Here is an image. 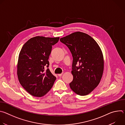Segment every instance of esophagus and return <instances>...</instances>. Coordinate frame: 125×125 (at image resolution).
<instances>
[{"label": "esophagus", "mask_w": 125, "mask_h": 125, "mask_svg": "<svg viewBox=\"0 0 125 125\" xmlns=\"http://www.w3.org/2000/svg\"><path fill=\"white\" fill-rule=\"evenodd\" d=\"M62 74H63V73H61V74H59L58 75V76H59V77H61V76L62 75Z\"/></svg>", "instance_id": "obj_1"}]
</instances>
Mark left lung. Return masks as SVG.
Here are the masks:
<instances>
[{"instance_id":"8db88e82","label":"left lung","mask_w":125,"mask_h":125,"mask_svg":"<svg viewBox=\"0 0 125 125\" xmlns=\"http://www.w3.org/2000/svg\"><path fill=\"white\" fill-rule=\"evenodd\" d=\"M60 41L69 48L73 58L70 88L78 95L88 94L98 85L103 73L104 59L99 46L90 35L80 31Z\"/></svg>"}]
</instances>
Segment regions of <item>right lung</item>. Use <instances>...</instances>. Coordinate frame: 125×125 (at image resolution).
I'll list each match as a JSON object with an SVG mask.
<instances>
[{
    "label": "right lung",
    "instance_id": "obj_1",
    "mask_svg": "<svg viewBox=\"0 0 125 125\" xmlns=\"http://www.w3.org/2000/svg\"><path fill=\"white\" fill-rule=\"evenodd\" d=\"M59 37L37 36L30 39L23 46L17 64V76L25 90L35 97L45 95L52 87L56 78L48 68L52 46Z\"/></svg>",
    "mask_w": 125,
    "mask_h": 125
}]
</instances>
